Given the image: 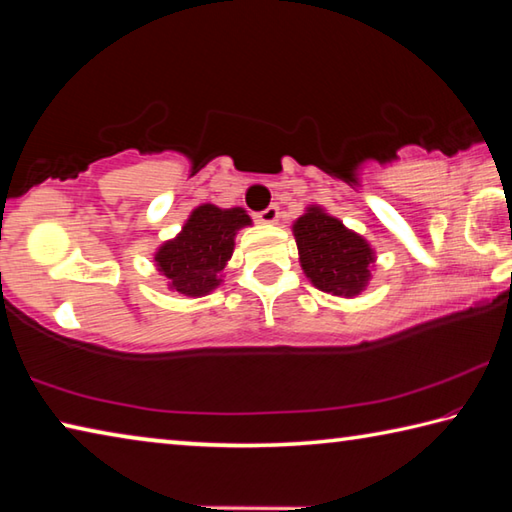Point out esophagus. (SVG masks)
<instances>
[{"mask_svg": "<svg viewBox=\"0 0 512 512\" xmlns=\"http://www.w3.org/2000/svg\"><path fill=\"white\" fill-rule=\"evenodd\" d=\"M277 216H280V207H277V205H268L266 210L257 212V221H259V223H275Z\"/></svg>", "mask_w": 512, "mask_h": 512, "instance_id": "obj_1", "label": "esophagus"}]
</instances>
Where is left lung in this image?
<instances>
[{
  "mask_svg": "<svg viewBox=\"0 0 512 512\" xmlns=\"http://www.w3.org/2000/svg\"><path fill=\"white\" fill-rule=\"evenodd\" d=\"M300 266L316 289L332 296H359L370 280L375 262L370 244L357 232L325 214L320 207L307 212L293 223Z\"/></svg>",
  "mask_w": 512,
  "mask_h": 512,
  "instance_id": "8db88e82",
  "label": "left lung"
}]
</instances>
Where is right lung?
I'll list each match as a JSON object with an SVG mask.
<instances>
[{"label":"right lung","instance_id":"1","mask_svg":"<svg viewBox=\"0 0 512 512\" xmlns=\"http://www.w3.org/2000/svg\"><path fill=\"white\" fill-rule=\"evenodd\" d=\"M244 225H250V216L241 207L221 210L210 203L198 205L180 235L155 253V264L169 280V289L198 298L219 287L235 250L237 230Z\"/></svg>","mask_w":512,"mask_h":512}]
</instances>
